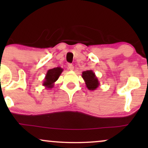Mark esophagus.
Instances as JSON below:
<instances>
[{"label": "esophagus", "instance_id": "esophagus-1", "mask_svg": "<svg viewBox=\"0 0 148 148\" xmlns=\"http://www.w3.org/2000/svg\"><path fill=\"white\" fill-rule=\"evenodd\" d=\"M68 69L69 70H74V65L72 64H68Z\"/></svg>", "mask_w": 148, "mask_h": 148}]
</instances>
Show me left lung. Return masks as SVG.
<instances>
[{"label":"left lung","mask_w":148,"mask_h":148,"mask_svg":"<svg viewBox=\"0 0 148 148\" xmlns=\"http://www.w3.org/2000/svg\"><path fill=\"white\" fill-rule=\"evenodd\" d=\"M82 78L89 90H95L99 87V82L92 70H86L82 72Z\"/></svg>","instance_id":"8db88e82"}]
</instances>
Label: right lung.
I'll return each mask as SVG.
<instances>
[{
    "instance_id": "obj_1",
    "label": "right lung",
    "mask_w": 148,
    "mask_h": 148,
    "mask_svg": "<svg viewBox=\"0 0 148 148\" xmlns=\"http://www.w3.org/2000/svg\"><path fill=\"white\" fill-rule=\"evenodd\" d=\"M62 71H63V69L60 67L49 69L47 71V74H46L45 80H44V82L42 85L46 88H49V89L53 88L54 83L58 79L59 76H60Z\"/></svg>"
}]
</instances>
